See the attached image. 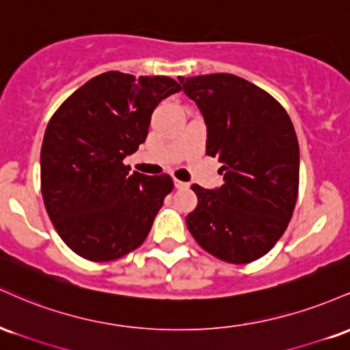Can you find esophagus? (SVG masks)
Here are the masks:
<instances>
[{"label": "esophagus", "mask_w": 350, "mask_h": 350, "mask_svg": "<svg viewBox=\"0 0 350 350\" xmlns=\"http://www.w3.org/2000/svg\"><path fill=\"white\" fill-rule=\"evenodd\" d=\"M174 187L176 189H187L189 184L183 183V180H179V179H174Z\"/></svg>", "instance_id": "esophagus-1"}]
</instances>
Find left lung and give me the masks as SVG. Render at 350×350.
Here are the masks:
<instances>
[{
  "label": "left lung",
  "mask_w": 350,
  "mask_h": 350,
  "mask_svg": "<svg viewBox=\"0 0 350 350\" xmlns=\"http://www.w3.org/2000/svg\"><path fill=\"white\" fill-rule=\"evenodd\" d=\"M207 124L206 152L222 163L214 191L192 184L191 235L227 263H252L290 224L299 187V146L286 110L263 88L232 74L179 77Z\"/></svg>",
  "instance_id": "8db88e82"
}]
</instances>
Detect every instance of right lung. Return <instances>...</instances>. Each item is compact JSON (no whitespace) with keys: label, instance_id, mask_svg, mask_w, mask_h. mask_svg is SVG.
<instances>
[{"label":"right lung","instance_id":"1","mask_svg":"<svg viewBox=\"0 0 350 350\" xmlns=\"http://www.w3.org/2000/svg\"><path fill=\"white\" fill-rule=\"evenodd\" d=\"M180 90L166 75L110 70L77 88L52 115L41 148L44 206L64 243L90 262L138 248L174 183L130 172L123 163L144 143L152 110Z\"/></svg>","mask_w":350,"mask_h":350}]
</instances>
